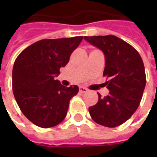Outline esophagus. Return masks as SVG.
<instances>
[{
	"mask_svg": "<svg viewBox=\"0 0 157 157\" xmlns=\"http://www.w3.org/2000/svg\"><path fill=\"white\" fill-rule=\"evenodd\" d=\"M87 91H88V90L86 88H85V87H82V86L80 87V92H81V93H86Z\"/></svg>",
	"mask_w": 157,
	"mask_h": 157,
	"instance_id": "obj_1",
	"label": "esophagus"
}]
</instances>
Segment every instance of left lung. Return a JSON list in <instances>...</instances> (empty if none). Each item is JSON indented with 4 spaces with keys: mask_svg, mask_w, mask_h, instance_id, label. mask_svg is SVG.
Masks as SVG:
<instances>
[{
    "mask_svg": "<svg viewBox=\"0 0 157 157\" xmlns=\"http://www.w3.org/2000/svg\"><path fill=\"white\" fill-rule=\"evenodd\" d=\"M91 45L105 55L103 76L109 90L108 95L102 97L89 107L92 119L106 127L119 126L129 120L139 107L146 86L144 62L133 46L116 36H84Z\"/></svg>",
    "mask_w": 157,
    "mask_h": 157,
    "instance_id": "1",
    "label": "left lung"
}]
</instances>
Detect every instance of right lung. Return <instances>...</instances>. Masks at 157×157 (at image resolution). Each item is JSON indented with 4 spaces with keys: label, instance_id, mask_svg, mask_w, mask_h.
<instances>
[{
    "label": "right lung",
    "instance_id": "right-lung-1",
    "mask_svg": "<svg viewBox=\"0 0 157 157\" xmlns=\"http://www.w3.org/2000/svg\"><path fill=\"white\" fill-rule=\"evenodd\" d=\"M83 36L44 39L19 54L12 71L13 93L23 115L34 124L50 128L66 117L77 86L66 87L54 80L69 62Z\"/></svg>",
    "mask_w": 157,
    "mask_h": 157
}]
</instances>
